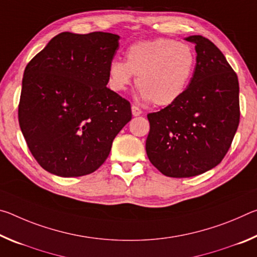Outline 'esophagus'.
I'll use <instances>...</instances> for the list:
<instances>
[{"label": "esophagus", "mask_w": 257, "mask_h": 257, "mask_svg": "<svg viewBox=\"0 0 257 257\" xmlns=\"http://www.w3.org/2000/svg\"><path fill=\"white\" fill-rule=\"evenodd\" d=\"M132 113H133V115H134V116H138V115H141V114H142L143 111H142L141 108H139L138 106H135V105H133V106H132Z\"/></svg>", "instance_id": "obj_1"}]
</instances>
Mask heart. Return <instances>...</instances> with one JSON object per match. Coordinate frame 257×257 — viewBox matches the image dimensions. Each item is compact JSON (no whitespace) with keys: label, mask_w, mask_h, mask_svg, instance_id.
I'll use <instances>...</instances> for the list:
<instances>
[{"label":"heart","mask_w":257,"mask_h":257,"mask_svg":"<svg viewBox=\"0 0 257 257\" xmlns=\"http://www.w3.org/2000/svg\"><path fill=\"white\" fill-rule=\"evenodd\" d=\"M195 66L196 55L184 43L170 38L137 42L125 51V62L114 59L108 64L107 85L114 93L123 92L136 76L141 101L168 106L184 95Z\"/></svg>","instance_id":"obj_1"}]
</instances>
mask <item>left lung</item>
Masks as SVG:
<instances>
[{
  "mask_svg": "<svg viewBox=\"0 0 257 257\" xmlns=\"http://www.w3.org/2000/svg\"><path fill=\"white\" fill-rule=\"evenodd\" d=\"M196 66L184 95L150 113L146 153L164 176L189 178L211 170L227 154L239 124V82L217 47L201 35L186 37Z\"/></svg>",
  "mask_w": 257,
  "mask_h": 257,
  "instance_id": "1",
  "label": "left lung"
}]
</instances>
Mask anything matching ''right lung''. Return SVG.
Returning <instances> with one entry per match:
<instances>
[{"mask_svg": "<svg viewBox=\"0 0 257 257\" xmlns=\"http://www.w3.org/2000/svg\"><path fill=\"white\" fill-rule=\"evenodd\" d=\"M120 36L61 33L25 69L19 124L28 149L52 175H89L132 120L127 99L107 88Z\"/></svg>", "mask_w": 257, "mask_h": 257, "instance_id": "1", "label": "right lung"}]
</instances>
